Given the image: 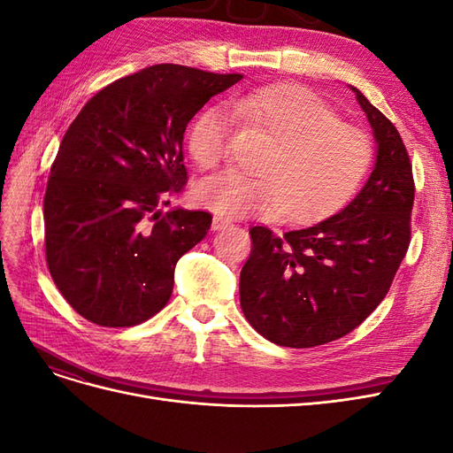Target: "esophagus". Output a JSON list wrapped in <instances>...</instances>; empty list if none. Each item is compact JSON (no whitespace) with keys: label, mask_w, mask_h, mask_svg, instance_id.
Wrapping results in <instances>:
<instances>
[{"label":"esophagus","mask_w":453,"mask_h":453,"mask_svg":"<svg viewBox=\"0 0 453 453\" xmlns=\"http://www.w3.org/2000/svg\"><path fill=\"white\" fill-rule=\"evenodd\" d=\"M226 226H230V221L228 219H223V217H213V221H211V228L213 230H223V228H226Z\"/></svg>","instance_id":"34e87169"}]
</instances>
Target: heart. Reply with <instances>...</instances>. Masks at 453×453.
Masks as SVG:
<instances>
[{"label": "heart", "instance_id": "b5f03b06", "mask_svg": "<svg viewBox=\"0 0 453 453\" xmlns=\"http://www.w3.org/2000/svg\"><path fill=\"white\" fill-rule=\"evenodd\" d=\"M232 113L273 140L260 177L225 172L202 181L195 198L221 217H281L313 223L344 208L372 160L368 135L338 120L334 109L300 85H270L232 96ZM200 168L213 170L230 150V127L219 109H205L188 132Z\"/></svg>", "mask_w": 453, "mask_h": 453}]
</instances>
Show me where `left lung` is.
Listing matches in <instances>:
<instances>
[{"instance_id": "8db88e82", "label": "left lung", "mask_w": 453, "mask_h": 453, "mask_svg": "<svg viewBox=\"0 0 453 453\" xmlns=\"http://www.w3.org/2000/svg\"><path fill=\"white\" fill-rule=\"evenodd\" d=\"M349 88L378 145L359 195L303 230H250L240 304L255 331L278 346L313 348L351 333L388 295L410 245L414 177L406 147L393 122Z\"/></svg>"}]
</instances>
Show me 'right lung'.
<instances>
[{
    "label": "right lung",
    "mask_w": 453,
    "mask_h": 453,
    "mask_svg": "<svg viewBox=\"0 0 453 453\" xmlns=\"http://www.w3.org/2000/svg\"><path fill=\"white\" fill-rule=\"evenodd\" d=\"M240 73L158 64L107 85L81 109L52 162L43 200L50 276L77 313L132 326L168 304L173 270L211 226L173 208L187 183L183 134Z\"/></svg>",
    "instance_id": "obj_1"
}]
</instances>
